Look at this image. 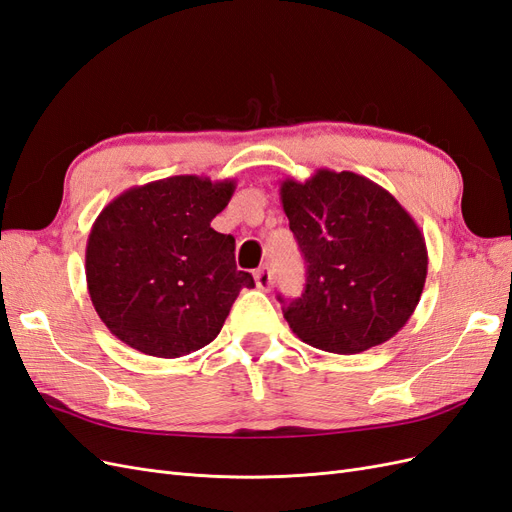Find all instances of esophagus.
Returning a JSON list of instances; mask_svg holds the SVG:
<instances>
[{"label":"esophagus","mask_w":512,"mask_h":512,"mask_svg":"<svg viewBox=\"0 0 512 512\" xmlns=\"http://www.w3.org/2000/svg\"><path fill=\"white\" fill-rule=\"evenodd\" d=\"M254 280H256V286L260 290L269 292L273 288V273L269 267H260L256 273H254Z\"/></svg>","instance_id":"1"}]
</instances>
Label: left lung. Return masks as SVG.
<instances>
[{"instance_id": "left-lung-1", "label": "left lung", "mask_w": 512, "mask_h": 512, "mask_svg": "<svg viewBox=\"0 0 512 512\" xmlns=\"http://www.w3.org/2000/svg\"><path fill=\"white\" fill-rule=\"evenodd\" d=\"M280 198L307 265L301 297H277L292 333L335 354L389 342L414 314L427 277V245L412 215L350 170L284 179Z\"/></svg>"}]
</instances>
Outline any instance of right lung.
I'll return each instance as SVG.
<instances>
[{"label":"right lung","mask_w":512,"mask_h":512,"mask_svg":"<svg viewBox=\"0 0 512 512\" xmlns=\"http://www.w3.org/2000/svg\"><path fill=\"white\" fill-rule=\"evenodd\" d=\"M235 181L177 175L136 185L91 226L85 275L100 320L123 344L177 359L211 344L241 288L235 237L211 228Z\"/></svg>","instance_id":"right-lung-1"}]
</instances>
